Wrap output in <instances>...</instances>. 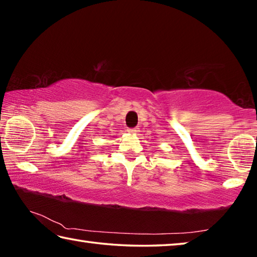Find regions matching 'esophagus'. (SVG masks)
Returning a JSON list of instances; mask_svg holds the SVG:
<instances>
[{"mask_svg":"<svg viewBox=\"0 0 257 257\" xmlns=\"http://www.w3.org/2000/svg\"><path fill=\"white\" fill-rule=\"evenodd\" d=\"M138 128H133V129H128V133L129 134H134V135H136V134H138Z\"/></svg>","mask_w":257,"mask_h":257,"instance_id":"obj_1","label":"esophagus"}]
</instances>
